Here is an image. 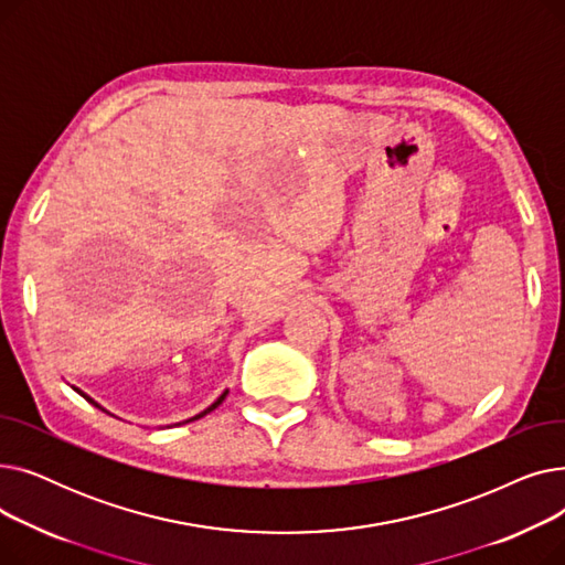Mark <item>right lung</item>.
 Returning a JSON list of instances; mask_svg holds the SVG:
<instances>
[{"instance_id":"obj_1","label":"right lung","mask_w":565,"mask_h":565,"mask_svg":"<svg viewBox=\"0 0 565 565\" xmlns=\"http://www.w3.org/2000/svg\"><path fill=\"white\" fill-rule=\"evenodd\" d=\"M73 390H75V387H73ZM75 392H77V394H79V396H82L84 401H88V403H92V405H96L98 409H103V407H100V405H98V403H96L94 398H88V396H86V394H82L79 390H75ZM224 398H226V392H224V394H222V396H220V398H217V401H215V403H213L211 407H207V409H203L201 414H196V417H192V419H188V422H194V419H201V417H205V414H207V412H213V409H215V407H217V405H220V403H222ZM103 412H105V409H103Z\"/></svg>"}]
</instances>
